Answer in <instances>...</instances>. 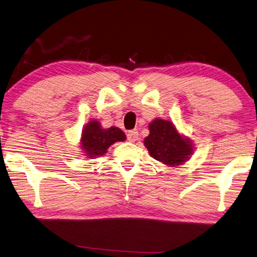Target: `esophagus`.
<instances>
[{
    "label": "esophagus",
    "mask_w": 257,
    "mask_h": 257,
    "mask_svg": "<svg viewBox=\"0 0 257 257\" xmlns=\"http://www.w3.org/2000/svg\"><path fill=\"white\" fill-rule=\"evenodd\" d=\"M127 138L130 143H135L136 140H138V130L137 129H134V130H130L127 134Z\"/></svg>",
    "instance_id": "34e87169"
}]
</instances>
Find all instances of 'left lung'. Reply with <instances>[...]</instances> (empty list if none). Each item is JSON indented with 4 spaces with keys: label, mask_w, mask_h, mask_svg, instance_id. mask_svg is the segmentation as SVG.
Segmentation results:
<instances>
[{
    "label": "left lung",
    "mask_w": 257,
    "mask_h": 257,
    "mask_svg": "<svg viewBox=\"0 0 257 257\" xmlns=\"http://www.w3.org/2000/svg\"><path fill=\"white\" fill-rule=\"evenodd\" d=\"M144 144L153 158L169 167L183 165L194 153L192 140L179 134L172 121L160 118L149 123Z\"/></svg>",
    "instance_id": "8db88e82"
}]
</instances>
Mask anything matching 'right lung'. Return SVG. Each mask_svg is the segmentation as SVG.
I'll return each instance as SVG.
<instances>
[{
  "label": "right lung",
  "mask_w": 257,
  "mask_h": 257,
  "mask_svg": "<svg viewBox=\"0 0 257 257\" xmlns=\"http://www.w3.org/2000/svg\"><path fill=\"white\" fill-rule=\"evenodd\" d=\"M125 135L121 129L110 127L104 129L98 120H90L84 125L80 139V147L87 158H98L107 153L110 146L117 142L125 140Z\"/></svg>",
  "instance_id": "right-lung-1"
}]
</instances>
